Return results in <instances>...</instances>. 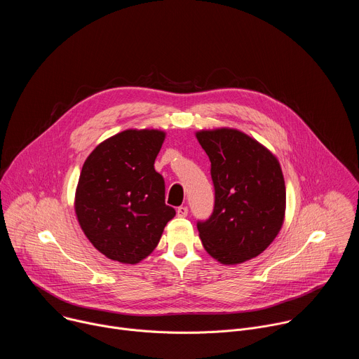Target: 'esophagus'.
I'll use <instances>...</instances> for the list:
<instances>
[{
	"label": "esophagus",
	"instance_id": "1",
	"mask_svg": "<svg viewBox=\"0 0 359 359\" xmlns=\"http://www.w3.org/2000/svg\"><path fill=\"white\" fill-rule=\"evenodd\" d=\"M176 213L179 217H186L187 216V208L186 206H180L176 209Z\"/></svg>",
	"mask_w": 359,
	"mask_h": 359
}]
</instances>
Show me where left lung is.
Returning a JSON list of instances; mask_svg holds the SVG:
<instances>
[{
  "label": "left lung",
  "instance_id": "left-lung-1",
  "mask_svg": "<svg viewBox=\"0 0 359 359\" xmlns=\"http://www.w3.org/2000/svg\"><path fill=\"white\" fill-rule=\"evenodd\" d=\"M208 153L215 208L198 220L203 247L223 264L257 257L278 234L285 212V184L277 158L236 129L196 133Z\"/></svg>",
  "mask_w": 359,
  "mask_h": 359
}]
</instances>
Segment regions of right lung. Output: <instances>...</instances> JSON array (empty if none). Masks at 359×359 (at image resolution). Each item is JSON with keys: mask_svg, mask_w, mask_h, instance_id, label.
<instances>
[{"mask_svg": "<svg viewBox=\"0 0 359 359\" xmlns=\"http://www.w3.org/2000/svg\"><path fill=\"white\" fill-rule=\"evenodd\" d=\"M165 140L161 130L121 132L85 161L75 196L78 222L108 259L136 264L155 250L176 215L165 203V179L155 159Z\"/></svg>", "mask_w": 359, "mask_h": 359, "instance_id": "add662e5", "label": "right lung"}]
</instances>
